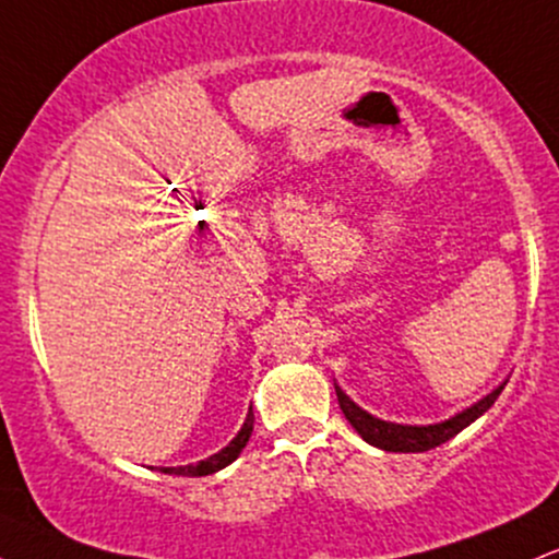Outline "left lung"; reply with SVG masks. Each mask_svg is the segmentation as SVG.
Segmentation results:
<instances>
[{
    "label": "left lung",
    "instance_id": "left-lung-1",
    "mask_svg": "<svg viewBox=\"0 0 559 559\" xmlns=\"http://www.w3.org/2000/svg\"><path fill=\"white\" fill-rule=\"evenodd\" d=\"M504 386L507 381H502L497 389L489 391L484 400L473 402L471 407L454 413L452 418L441 423H428V426H407V423H391V420L376 418V415H370L368 409H362L360 404L352 402L338 383H333L344 418L352 423V428H355L368 444L386 449V452H428V449L444 444V441L452 439V436H457L463 428L471 426V423H476L480 415L497 402V396L502 394Z\"/></svg>",
    "mask_w": 559,
    "mask_h": 559
}]
</instances>
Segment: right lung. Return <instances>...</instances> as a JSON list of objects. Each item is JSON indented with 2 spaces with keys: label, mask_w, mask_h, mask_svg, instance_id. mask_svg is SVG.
Masks as SVG:
<instances>
[{
  "label": "right lung",
  "mask_w": 559,
  "mask_h": 559,
  "mask_svg": "<svg viewBox=\"0 0 559 559\" xmlns=\"http://www.w3.org/2000/svg\"><path fill=\"white\" fill-rule=\"evenodd\" d=\"M252 428H254V413L252 407H249L247 413V420H243L241 431L234 436V439L228 441V447H223L221 452L210 454L207 460H199L194 465H178V467H159V473H173V476H191V478H199V476H210V473H217L223 471V467L234 463L236 457L241 454V449L247 447L249 436H252Z\"/></svg>",
  "instance_id": "1"
}]
</instances>
